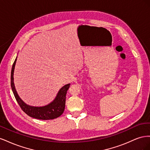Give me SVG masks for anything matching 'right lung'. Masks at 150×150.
Instances as JSON below:
<instances>
[{"mask_svg":"<svg viewBox=\"0 0 150 150\" xmlns=\"http://www.w3.org/2000/svg\"><path fill=\"white\" fill-rule=\"evenodd\" d=\"M16 61L17 57L15 59V61L13 62L12 67L11 84L13 95H14L16 101L19 104L22 110L28 116L38 120H49L55 119L59 117L64 111L67 91L69 89L71 84H67L63 86L59 90V91L58 92L55 99L52 103L49 104L48 105L42 107H34L29 106L28 104H26L20 98V97L18 96L17 93L15 89L13 76Z\"/></svg>","mask_w":150,"mask_h":150,"instance_id":"add662e5","label":"right lung"}]
</instances>
